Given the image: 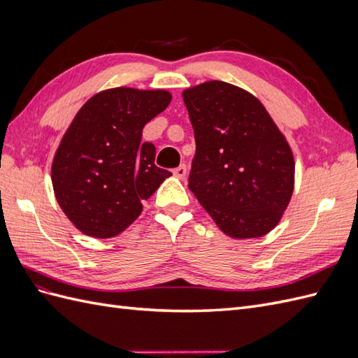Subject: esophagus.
<instances>
[{"instance_id": "obj_1", "label": "esophagus", "mask_w": 358, "mask_h": 358, "mask_svg": "<svg viewBox=\"0 0 358 358\" xmlns=\"http://www.w3.org/2000/svg\"><path fill=\"white\" fill-rule=\"evenodd\" d=\"M173 175H175L179 179H183V178L187 176V166L185 164H180L179 167L173 169Z\"/></svg>"}]
</instances>
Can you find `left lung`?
I'll return each instance as SVG.
<instances>
[{
    "label": "left lung",
    "instance_id": "8db88e82",
    "mask_svg": "<svg viewBox=\"0 0 358 358\" xmlns=\"http://www.w3.org/2000/svg\"><path fill=\"white\" fill-rule=\"evenodd\" d=\"M196 138L188 187L234 239L267 234L294 188V158L264 106L234 85L210 80L182 94Z\"/></svg>",
    "mask_w": 358,
    "mask_h": 358
}]
</instances>
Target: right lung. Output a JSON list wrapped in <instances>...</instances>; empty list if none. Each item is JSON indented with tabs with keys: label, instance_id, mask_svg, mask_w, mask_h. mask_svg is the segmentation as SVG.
<instances>
[{
	"label": "right lung",
	"instance_id": "1",
	"mask_svg": "<svg viewBox=\"0 0 358 358\" xmlns=\"http://www.w3.org/2000/svg\"><path fill=\"white\" fill-rule=\"evenodd\" d=\"M171 101L167 91L113 88L94 95L74 116L52 162L61 209L78 229L107 239L142 213L143 200L169 170L155 166V146L143 127Z\"/></svg>",
	"mask_w": 358,
	"mask_h": 358
}]
</instances>
